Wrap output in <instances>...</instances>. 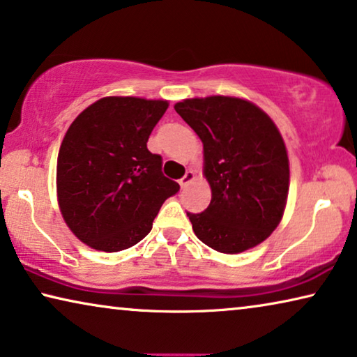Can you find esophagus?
I'll use <instances>...</instances> for the list:
<instances>
[{
    "label": "esophagus",
    "mask_w": 357,
    "mask_h": 357,
    "mask_svg": "<svg viewBox=\"0 0 357 357\" xmlns=\"http://www.w3.org/2000/svg\"><path fill=\"white\" fill-rule=\"evenodd\" d=\"M195 179V173L192 172V169H188V172L184 173V176L179 179V185L181 188H185L189 183H192V181Z\"/></svg>",
    "instance_id": "esophagus-1"
}]
</instances>
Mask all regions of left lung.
Here are the masks:
<instances>
[{"label":"left lung","instance_id":"1","mask_svg":"<svg viewBox=\"0 0 357 357\" xmlns=\"http://www.w3.org/2000/svg\"><path fill=\"white\" fill-rule=\"evenodd\" d=\"M174 110L204 142L211 202L188 213L195 236L221 253L257 247L279 226L289 195V157L278 126L245 99H184Z\"/></svg>","mask_w":357,"mask_h":357}]
</instances>
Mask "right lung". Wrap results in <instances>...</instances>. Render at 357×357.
<instances>
[{"mask_svg": "<svg viewBox=\"0 0 357 357\" xmlns=\"http://www.w3.org/2000/svg\"><path fill=\"white\" fill-rule=\"evenodd\" d=\"M167 100L109 96L68 128L57 157L63 221L94 250L120 252L142 241L179 184L163 176L162 157L147 149Z\"/></svg>", "mask_w": 357, "mask_h": 357, "instance_id": "1", "label": "right lung"}]
</instances>
